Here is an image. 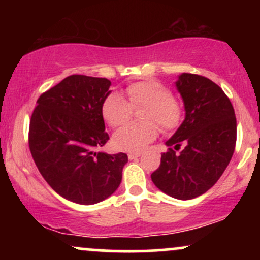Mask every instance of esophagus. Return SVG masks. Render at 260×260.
Instances as JSON below:
<instances>
[{"instance_id": "esophagus-1", "label": "esophagus", "mask_w": 260, "mask_h": 260, "mask_svg": "<svg viewBox=\"0 0 260 260\" xmlns=\"http://www.w3.org/2000/svg\"><path fill=\"white\" fill-rule=\"evenodd\" d=\"M140 156V153H129L128 154V159L129 160H134L137 159V157Z\"/></svg>"}]
</instances>
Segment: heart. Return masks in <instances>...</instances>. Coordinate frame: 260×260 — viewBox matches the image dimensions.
Wrapping results in <instances>:
<instances>
[{"label": "heart", "instance_id": "obj_1", "mask_svg": "<svg viewBox=\"0 0 260 260\" xmlns=\"http://www.w3.org/2000/svg\"><path fill=\"white\" fill-rule=\"evenodd\" d=\"M127 100L117 92H112L103 104V116L110 126L116 128L126 124L132 118L133 110L142 111L143 123L127 124L113 136L116 149L139 153L159 134L172 132L180 127L183 120V106L171 95V90L155 79L140 80L126 88Z\"/></svg>", "mask_w": 260, "mask_h": 260}]
</instances>
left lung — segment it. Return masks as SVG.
<instances>
[{
  "mask_svg": "<svg viewBox=\"0 0 260 260\" xmlns=\"http://www.w3.org/2000/svg\"><path fill=\"white\" fill-rule=\"evenodd\" d=\"M186 118L166 142L151 181L164 193L187 201L210 189L221 177L235 151L237 123L228 95L213 80L182 73L176 82ZM184 145L177 154L174 151Z\"/></svg>",
  "mask_w": 260,
  "mask_h": 260,
  "instance_id": "left-lung-1",
  "label": "left lung"
}]
</instances>
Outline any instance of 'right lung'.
<instances>
[{
	"label": "right lung",
	"mask_w": 260,
	"mask_h": 260,
	"mask_svg": "<svg viewBox=\"0 0 260 260\" xmlns=\"http://www.w3.org/2000/svg\"><path fill=\"white\" fill-rule=\"evenodd\" d=\"M106 78L73 74L43 92L29 126V149L45 181L77 204L103 202L117 189L127 154L96 153L109 140L103 104Z\"/></svg>",
	"instance_id": "add662e5"
}]
</instances>
